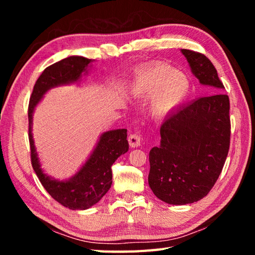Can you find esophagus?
Here are the masks:
<instances>
[{"label":"esophagus","mask_w":255,"mask_h":255,"mask_svg":"<svg viewBox=\"0 0 255 255\" xmlns=\"http://www.w3.org/2000/svg\"><path fill=\"white\" fill-rule=\"evenodd\" d=\"M128 141H129V145H130L131 148H137L141 143V137H140L139 132H134L131 133L130 136L128 137Z\"/></svg>","instance_id":"esophagus-1"}]
</instances>
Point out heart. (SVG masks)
Here are the masks:
<instances>
[{
  "mask_svg": "<svg viewBox=\"0 0 255 255\" xmlns=\"http://www.w3.org/2000/svg\"><path fill=\"white\" fill-rule=\"evenodd\" d=\"M161 88L153 110L156 118L165 117L182 104L191 90V81L186 74L165 63L147 70L137 78L136 93L139 96L153 97Z\"/></svg>",
  "mask_w": 255,
  "mask_h": 255,
  "instance_id": "heart-1",
  "label": "heart"
}]
</instances>
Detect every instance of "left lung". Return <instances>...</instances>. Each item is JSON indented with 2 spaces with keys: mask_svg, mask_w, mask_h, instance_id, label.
Segmentation results:
<instances>
[{
  "mask_svg": "<svg viewBox=\"0 0 255 255\" xmlns=\"http://www.w3.org/2000/svg\"><path fill=\"white\" fill-rule=\"evenodd\" d=\"M202 85L225 89L203 53L181 49ZM230 103L218 92L199 97L166 117L161 141L150 150L149 186L162 202L186 205L204 198L223 171L230 145Z\"/></svg>",
  "mask_w": 255,
  "mask_h": 255,
  "instance_id": "left-lung-1",
  "label": "left lung"
}]
</instances>
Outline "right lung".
Wrapping results in <instances>:
<instances>
[{
	"label": "right lung",
	"instance_id": "obj_1",
	"mask_svg": "<svg viewBox=\"0 0 255 255\" xmlns=\"http://www.w3.org/2000/svg\"><path fill=\"white\" fill-rule=\"evenodd\" d=\"M94 60L71 56L51 64L44 70L32 90L28 106V137L31 165L42 186L50 196L64 207L72 210L89 209L99 203L112 186V165L129 148L127 129L103 132L93 152L69 180H57L44 173L32 139V115L38 103L48 91L60 85L77 83L86 74Z\"/></svg>",
	"mask_w": 255,
	"mask_h": 255
}]
</instances>
